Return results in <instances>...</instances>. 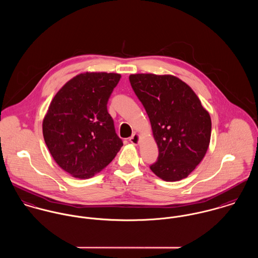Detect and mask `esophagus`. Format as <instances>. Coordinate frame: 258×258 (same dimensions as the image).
<instances>
[{"label":"esophagus","mask_w":258,"mask_h":258,"mask_svg":"<svg viewBox=\"0 0 258 258\" xmlns=\"http://www.w3.org/2000/svg\"><path fill=\"white\" fill-rule=\"evenodd\" d=\"M129 141L134 144V145H137L138 142H139V135L138 134H133L130 138H129Z\"/></svg>","instance_id":"1"}]
</instances>
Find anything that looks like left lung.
I'll use <instances>...</instances> for the list:
<instances>
[{"label": "left lung", "mask_w": 258, "mask_h": 258, "mask_svg": "<svg viewBox=\"0 0 258 258\" xmlns=\"http://www.w3.org/2000/svg\"><path fill=\"white\" fill-rule=\"evenodd\" d=\"M131 86L147 112L159 156L150 166L166 182L186 178L210 145L212 121L196 93L172 75L132 74Z\"/></svg>", "instance_id": "left-lung-1"}]
</instances>
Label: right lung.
<instances>
[{
  "instance_id": "right-lung-1",
  "label": "right lung",
  "mask_w": 258,
  "mask_h": 258,
  "mask_svg": "<svg viewBox=\"0 0 258 258\" xmlns=\"http://www.w3.org/2000/svg\"><path fill=\"white\" fill-rule=\"evenodd\" d=\"M121 75H76L53 97L42 122L46 146L56 164L75 178L88 179L115 158L122 140L107 110Z\"/></svg>"
}]
</instances>
